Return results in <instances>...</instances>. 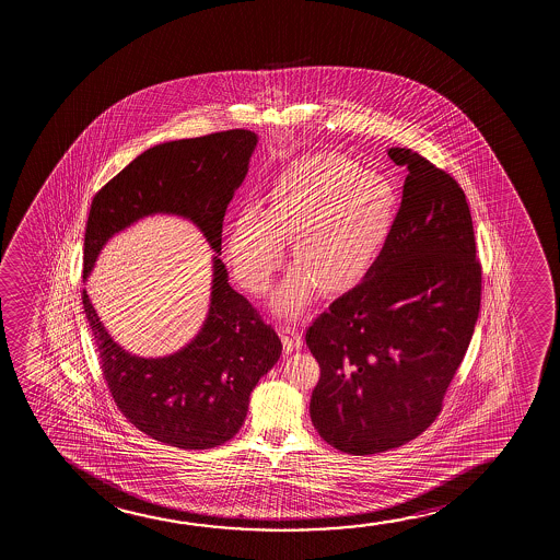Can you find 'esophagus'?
<instances>
[{"instance_id": "1", "label": "esophagus", "mask_w": 560, "mask_h": 560, "mask_svg": "<svg viewBox=\"0 0 560 560\" xmlns=\"http://www.w3.org/2000/svg\"><path fill=\"white\" fill-rule=\"evenodd\" d=\"M279 335L283 338L284 352H294L302 348V335L299 327L292 322H284L279 325Z\"/></svg>"}]
</instances>
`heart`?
I'll list each match as a JSON object with an SVG mask.
<instances>
[{"mask_svg": "<svg viewBox=\"0 0 560 560\" xmlns=\"http://www.w3.org/2000/svg\"><path fill=\"white\" fill-rule=\"evenodd\" d=\"M388 177L340 154H314L273 179L264 208L241 210L230 225L228 260L250 292L268 291L292 237L291 269L271 300L277 314L299 315L323 284L338 292L375 266L398 220Z\"/></svg>", "mask_w": 560, "mask_h": 560, "instance_id": "b5f03b06", "label": "heart"}]
</instances>
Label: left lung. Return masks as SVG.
<instances>
[{
  "label": "left lung",
  "instance_id": "8db88e82",
  "mask_svg": "<svg viewBox=\"0 0 560 560\" xmlns=\"http://www.w3.org/2000/svg\"><path fill=\"white\" fill-rule=\"evenodd\" d=\"M398 220L360 284L307 329L322 368L310 415L327 444L388 452L434 422L480 312L482 268L465 192L411 149Z\"/></svg>",
  "mask_w": 560,
  "mask_h": 560
}]
</instances>
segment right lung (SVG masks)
I'll return each mask as SVG.
<instances>
[{"instance_id":"1","label":"right lung","mask_w":560,"mask_h":560,"mask_svg":"<svg viewBox=\"0 0 560 560\" xmlns=\"http://www.w3.org/2000/svg\"><path fill=\"white\" fill-rule=\"evenodd\" d=\"M256 143L254 131L230 130L151 147L93 197L85 225L84 281L108 238L147 215L189 220L215 253L207 319L191 342L170 355L141 358L124 350L82 292L116 406L147 436L182 450H208L235 436L254 386L283 350L271 325L231 289L220 260L225 208L245 179Z\"/></svg>"}]
</instances>
